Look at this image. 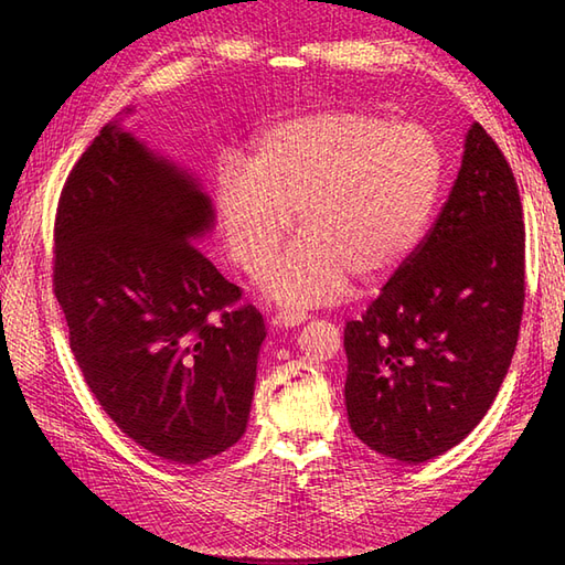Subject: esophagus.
Masks as SVG:
<instances>
[{"instance_id":"esophagus-1","label":"esophagus","mask_w":565,"mask_h":565,"mask_svg":"<svg viewBox=\"0 0 565 565\" xmlns=\"http://www.w3.org/2000/svg\"><path fill=\"white\" fill-rule=\"evenodd\" d=\"M306 313H298V310H279L271 318V322L276 328H294V326H301V322H306Z\"/></svg>"}]
</instances>
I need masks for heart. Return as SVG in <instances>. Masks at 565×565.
Segmentation results:
<instances>
[{
	"mask_svg": "<svg viewBox=\"0 0 565 565\" xmlns=\"http://www.w3.org/2000/svg\"><path fill=\"white\" fill-rule=\"evenodd\" d=\"M444 152L431 130L338 109L262 130L247 167L221 162L213 211L239 269L259 274L296 225L301 237L262 289L291 308L338 298L347 276L371 284L411 257L435 218Z\"/></svg>",
	"mask_w": 565,
	"mask_h": 565,
	"instance_id": "obj_1",
	"label": "heart"
}]
</instances>
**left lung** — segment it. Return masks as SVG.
<instances>
[{
	"label": "left lung",
	"instance_id": "left-lung-1",
	"mask_svg": "<svg viewBox=\"0 0 565 565\" xmlns=\"http://www.w3.org/2000/svg\"><path fill=\"white\" fill-rule=\"evenodd\" d=\"M524 223L518 182L481 124L439 218L344 328V405L366 447L403 463L449 451L490 411L518 347Z\"/></svg>",
	"mask_w": 565,
	"mask_h": 565
}]
</instances>
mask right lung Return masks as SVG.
I'll return each mask as SVG.
<instances>
[{
  "instance_id": "right-lung-1",
  "label": "right lung",
  "mask_w": 565,
  "mask_h": 565,
  "mask_svg": "<svg viewBox=\"0 0 565 565\" xmlns=\"http://www.w3.org/2000/svg\"><path fill=\"white\" fill-rule=\"evenodd\" d=\"M121 121L99 130L60 194L55 298L116 427L167 461L199 463L245 435L267 328L196 247L215 227L201 179Z\"/></svg>"
}]
</instances>
